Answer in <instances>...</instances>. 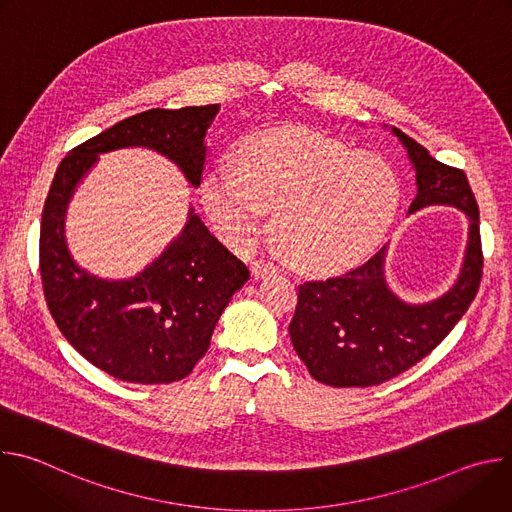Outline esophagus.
<instances>
[{
    "label": "esophagus",
    "instance_id": "esophagus-1",
    "mask_svg": "<svg viewBox=\"0 0 512 512\" xmlns=\"http://www.w3.org/2000/svg\"><path fill=\"white\" fill-rule=\"evenodd\" d=\"M275 271H277V265L273 261H269V259H257L253 263L255 277H265L267 273H275Z\"/></svg>",
    "mask_w": 512,
    "mask_h": 512
}]
</instances>
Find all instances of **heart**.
<instances>
[{
  "label": "heart",
  "instance_id": "obj_1",
  "mask_svg": "<svg viewBox=\"0 0 512 512\" xmlns=\"http://www.w3.org/2000/svg\"><path fill=\"white\" fill-rule=\"evenodd\" d=\"M206 210L231 245L249 247L275 206L273 231L298 267L326 271L367 253L391 225L399 182L387 162L308 129H273L239 145L202 184Z\"/></svg>",
  "mask_w": 512,
  "mask_h": 512
}]
</instances>
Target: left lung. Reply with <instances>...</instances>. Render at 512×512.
I'll list each match as a JSON object with an SVG mask.
<instances>
[{"instance_id":"8db88e82","label":"left lung","mask_w":512,"mask_h":512,"mask_svg":"<svg viewBox=\"0 0 512 512\" xmlns=\"http://www.w3.org/2000/svg\"><path fill=\"white\" fill-rule=\"evenodd\" d=\"M415 168L417 196L409 212L448 204L466 212L470 235L456 285L429 304L411 306L385 281V247L362 265L298 287L289 336L310 375L330 387L381 385L425 358L466 314L482 279L480 212L464 170L429 156L393 127Z\"/></svg>"}]
</instances>
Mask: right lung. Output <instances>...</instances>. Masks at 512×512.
<instances>
[{
	"label": "right lung",
	"mask_w": 512,
	"mask_h": 512,
	"mask_svg": "<svg viewBox=\"0 0 512 512\" xmlns=\"http://www.w3.org/2000/svg\"><path fill=\"white\" fill-rule=\"evenodd\" d=\"M218 105L150 109L87 139L60 162L40 225V277L48 310L62 336L97 369L139 385L174 383L192 373L247 265L218 241L190 208L180 237L137 277L99 279L68 255L66 204L99 154L152 148L200 186L204 135Z\"/></svg>",
	"instance_id": "add662e5"
}]
</instances>
